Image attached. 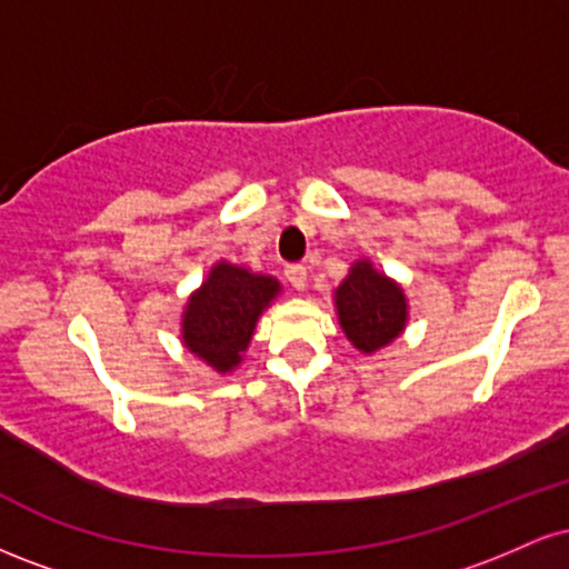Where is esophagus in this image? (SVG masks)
Returning <instances> with one entry per match:
<instances>
[{
    "label": "esophagus",
    "instance_id": "34e87169",
    "mask_svg": "<svg viewBox=\"0 0 569 569\" xmlns=\"http://www.w3.org/2000/svg\"><path fill=\"white\" fill-rule=\"evenodd\" d=\"M286 278L297 291L307 289V267L305 264H289L286 267Z\"/></svg>",
    "mask_w": 569,
    "mask_h": 569
}]
</instances>
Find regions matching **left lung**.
I'll list each match as a JSON object with an SVG mask.
<instances>
[{
    "mask_svg": "<svg viewBox=\"0 0 569 569\" xmlns=\"http://www.w3.org/2000/svg\"><path fill=\"white\" fill-rule=\"evenodd\" d=\"M339 326L352 348L377 352L401 335L409 321L403 289L375 270L369 259H358L335 291Z\"/></svg>",
    "mask_w": 569,
    "mask_h": 569,
    "instance_id": "left-lung-1",
    "label": "left lung"
}]
</instances>
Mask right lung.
<instances>
[{"mask_svg": "<svg viewBox=\"0 0 569 569\" xmlns=\"http://www.w3.org/2000/svg\"><path fill=\"white\" fill-rule=\"evenodd\" d=\"M280 293L276 278L246 267L217 262L189 297L181 316V339L200 361L227 375L243 361L259 316Z\"/></svg>", "mask_w": 569, "mask_h": 569, "instance_id": "add662e5", "label": "right lung"}]
</instances>
